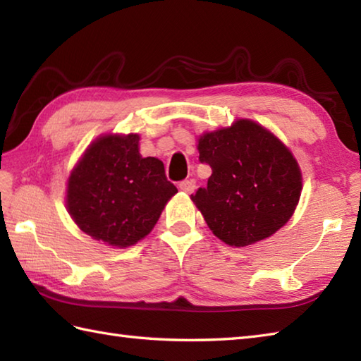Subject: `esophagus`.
Returning a JSON list of instances; mask_svg holds the SVG:
<instances>
[{"mask_svg":"<svg viewBox=\"0 0 361 361\" xmlns=\"http://www.w3.org/2000/svg\"><path fill=\"white\" fill-rule=\"evenodd\" d=\"M180 189L183 190V192H186V194L194 192L195 181H194V180H183V181L180 183Z\"/></svg>","mask_w":361,"mask_h":361,"instance_id":"esophagus-1","label":"esophagus"}]
</instances>
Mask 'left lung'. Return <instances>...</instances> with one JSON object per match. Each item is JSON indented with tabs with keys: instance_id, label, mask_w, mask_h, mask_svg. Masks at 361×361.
<instances>
[{
	"instance_id": "left-lung-1",
	"label": "left lung",
	"mask_w": 361,
	"mask_h": 361,
	"mask_svg": "<svg viewBox=\"0 0 361 361\" xmlns=\"http://www.w3.org/2000/svg\"><path fill=\"white\" fill-rule=\"evenodd\" d=\"M198 152L212 175L190 198L220 240L247 247L287 224L301 195V171L278 137L240 119L200 136Z\"/></svg>"
}]
</instances>
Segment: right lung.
<instances>
[{"mask_svg": "<svg viewBox=\"0 0 361 361\" xmlns=\"http://www.w3.org/2000/svg\"><path fill=\"white\" fill-rule=\"evenodd\" d=\"M140 136H104L90 145L68 180V211L83 233L111 247L147 235L178 192L163 161L142 158Z\"/></svg>", "mask_w": 361, "mask_h": 361, "instance_id": "add662e5", "label": "right lung"}]
</instances>
